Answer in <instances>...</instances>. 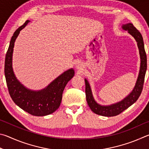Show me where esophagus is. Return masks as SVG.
<instances>
[{
    "mask_svg": "<svg viewBox=\"0 0 149 149\" xmlns=\"http://www.w3.org/2000/svg\"><path fill=\"white\" fill-rule=\"evenodd\" d=\"M75 67H76V69L77 70H83V69H84V65H83V64L81 63L80 62H78V63H77L76 66H75Z\"/></svg>",
    "mask_w": 149,
    "mask_h": 149,
    "instance_id": "1",
    "label": "esophagus"
}]
</instances>
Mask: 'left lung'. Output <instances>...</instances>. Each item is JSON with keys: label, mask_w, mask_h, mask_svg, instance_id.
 Wrapping results in <instances>:
<instances>
[{"label": "left lung", "mask_w": 149, "mask_h": 149, "mask_svg": "<svg viewBox=\"0 0 149 149\" xmlns=\"http://www.w3.org/2000/svg\"><path fill=\"white\" fill-rule=\"evenodd\" d=\"M122 28L125 31H128V33L135 39L137 43L141 59L139 76H138L136 84H135L134 90H132V92L126 97H125L123 100L119 101L118 103L112 104L111 105L107 106L101 105L96 102L93 97L92 90H91L89 82L85 79V92L88 105L93 113L101 116L108 117L114 116L120 114L122 112L126 110V109L133 105L138 100V98L139 97L141 93L142 92L143 84H144L147 64V55H146V52L145 50L143 36L139 31L131 23L123 25L122 26Z\"/></svg>", "instance_id": "left-lung-1"}]
</instances>
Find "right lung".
Listing matches in <instances>:
<instances>
[{
    "label": "right lung",
    "instance_id": "add662e5",
    "mask_svg": "<svg viewBox=\"0 0 149 149\" xmlns=\"http://www.w3.org/2000/svg\"><path fill=\"white\" fill-rule=\"evenodd\" d=\"M29 22V20L26 21L12 36L5 57L4 74L10 95L14 102L31 115L42 116L53 113L59 107L65 86L74 77V70L73 69L66 70L46 88L38 91L27 89L18 81L12 68L14 42L20 31Z\"/></svg>",
    "mask_w": 149,
    "mask_h": 149
}]
</instances>
